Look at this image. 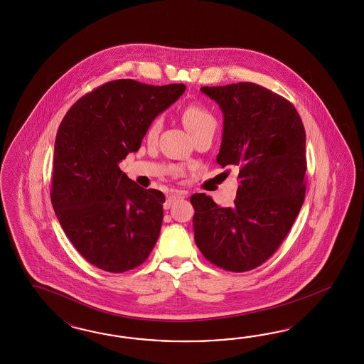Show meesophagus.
Segmentation results:
<instances>
[{
    "mask_svg": "<svg viewBox=\"0 0 364 364\" xmlns=\"http://www.w3.org/2000/svg\"><path fill=\"white\" fill-rule=\"evenodd\" d=\"M186 192H176L175 195H172V196H169V198H166V203H164V208L166 210H169L171 208V205L176 201V200H178V198H186Z\"/></svg>",
    "mask_w": 364,
    "mask_h": 364,
    "instance_id": "esophagus-1",
    "label": "esophagus"
}]
</instances>
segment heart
I'll list each match as a JSON object with an SVG mask.
<instances>
[{
    "label": "heart",
    "mask_w": 364,
    "mask_h": 364,
    "mask_svg": "<svg viewBox=\"0 0 364 364\" xmlns=\"http://www.w3.org/2000/svg\"><path fill=\"white\" fill-rule=\"evenodd\" d=\"M181 116H183V122H184V125H186V128H187L189 133L195 132V131H198L203 127H207V125H215L216 127V120H215L213 114L207 108H204L203 105L196 104V102L187 105L183 110ZM160 128H161V119L156 117L148 128V136L157 134Z\"/></svg>",
    "instance_id": "b5f03b06"
}]
</instances>
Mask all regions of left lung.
Masks as SVG:
<instances>
[{"instance_id": "1", "label": "left lung", "mask_w": 364, "mask_h": 364, "mask_svg": "<svg viewBox=\"0 0 364 364\" xmlns=\"http://www.w3.org/2000/svg\"><path fill=\"white\" fill-rule=\"evenodd\" d=\"M224 114L223 168L237 166L233 207L195 193V242L212 264L245 272L275 254L303 205L306 131L288 100L254 82L203 87Z\"/></svg>"}]
</instances>
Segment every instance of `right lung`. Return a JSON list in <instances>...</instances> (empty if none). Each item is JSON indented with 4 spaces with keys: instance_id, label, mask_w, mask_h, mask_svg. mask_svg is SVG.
<instances>
[{
    "instance_id": "obj_1",
    "label": "right lung",
    "mask_w": 364,
    "mask_h": 364,
    "mask_svg": "<svg viewBox=\"0 0 364 364\" xmlns=\"http://www.w3.org/2000/svg\"><path fill=\"white\" fill-rule=\"evenodd\" d=\"M184 90L109 81L77 100L58 127L52 205L75 248L102 271L143 264L159 239L164 193L137 186L119 163L139 151L151 122Z\"/></svg>"
}]
</instances>
